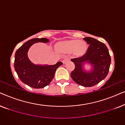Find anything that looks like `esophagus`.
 <instances>
[{
    "label": "esophagus",
    "mask_w": 125,
    "mask_h": 125,
    "mask_svg": "<svg viewBox=\"0 0 125 125\" xmlns=\"http://www.w3.org/2000/svg\"><path fill=\"white\" fill-rule=\"evenodd\" d=\"M69 57H64V59H63V60H62L63 64H65L66 63L68 62V61H69Z\"/></svg>",
    "instance_id": "34e87169"
}]
</instances>
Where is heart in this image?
I'll return each mask as SVG.
<instances>
[{
  "label": "heart",
  "mask_w": 125,
  "mask_h": 125,
  "mask_svg": "<svg viewBox=\"0 0 125 125\" xmlns=\"http://www.w3.org/2000/svg\"><path fill=\"white\" fill-rule=\"evenodd\" d=\"M57 49L65 52H72L74 51L77 53H82L86 51V45L83 41L69 40L60 42L57 45Z\"/></svg>",
  "instance_id": "obj_1"
}]
</instances>
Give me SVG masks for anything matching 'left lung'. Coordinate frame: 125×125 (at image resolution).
<instances>
[{
    "label": "left lung",
    "mask_w": 125,
    "mask_h": 125,
    "mask_svg": "<svg viewBox=\"0 0 125 125\" xmlns=\"http://www.w3.org/2000/svg\"><path fill=\"white\" fill-rule=\"evenodd\" d=\"M89 47L86 52L80 57L71 60L75 68L71 76L75 83L85 87L94 86L103 80L108 74L111 63L109 50L103 42L86 37L83 39ZM89 63L92 69L88 71L84 69V64Z\"/></svg>",
    "instance_id": "obj_1"
}]
</instances>
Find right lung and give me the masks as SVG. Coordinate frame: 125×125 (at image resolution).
Here are the masks:
<instances>
[{
	"instance_id": "right-lung-1",
	"label": "right lung",
	"mask_w": 125,
	"mask_h": 125,
	"mask_svg": "<svg viewBox=\"0 0 125 125\" xmlns=\"http://www.w3.org/2000/svg\"><path fill=\"white\" fill-rule=\"evenodd\" d=\"M47 43L49 40L46 38L31 39L23 44L15 54L14 67L20 80L24 83L35 89L47 86L54 77L56 69L62 65L57 62L55 65H37L32 63L28 57L30 47L36 42Z\"/></svg>"
}]
</instances>
